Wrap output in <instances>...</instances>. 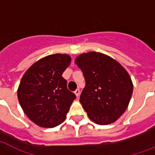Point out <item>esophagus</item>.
Instances as JSON below:
<instances>
[{"mask_svg":"<svg viewBox=\"0 0 155 155\" xmlns=\"http://www.w3.org/2000/svg\"><path fill=\"white\" fill-rule=\"evenodd\" d=\"M74 94H76L77 97H78L79 95H80V90H79V89H77L76 91H74Z\"/></svg>","mask_w":155,"mask_h":155,"instance_id":"esophagus-1","label":"esophagus"}]
</instances>
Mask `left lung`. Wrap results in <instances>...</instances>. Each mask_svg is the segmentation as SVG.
<instances>
[{
	"mask_svg": "<svg viewBox=\"0 0 155 155\" xmlns=\"http://www.w3.org/2000/svg\"><path fill=\"white\" fill-rule=\"evenodd\" d=\"M75 62L86 81L80 103L89 118L101 125L115 122L125 111L133 94L129 74L114 59L95 51L81 54Z\"/></svg>",
	"mask_w": 155,
	"mask_h": 155,
	"instance_id": "left-lung-1",
	"label": "left lung"
}]
</instances>
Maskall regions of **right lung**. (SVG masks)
Returning a JSON list of instances; mask_svg holds the SVG:
<instances>
[{
  "mask_svg": "<svg viewBox=\"0 0 155 155\" xmlns=\"http://www.w3.org/2000/svg\"><path fill=\"white\" fill-rule=\"evenodd\" d=\"M70 62L71 57L65 54L45 56L30 67L21 78L18 90L19 104L37 125L54 128L65 120L76 99L62 77Z\"/></svg>",
  "mask_w": 155,
  "mask_h": 155,
  "instance_id": "right-lung-1",
  "label": "right lung"
}]
</instances>
